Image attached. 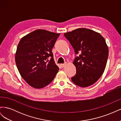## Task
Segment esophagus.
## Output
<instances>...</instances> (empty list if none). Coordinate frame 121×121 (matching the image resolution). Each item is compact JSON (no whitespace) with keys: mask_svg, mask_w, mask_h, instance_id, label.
<instances>
[{"mask_svg":"<svg viewBox=\"0 0 121 121\" xmlns=\"http://www.w3.org/2000/svg\"><path fill=\"white\" fill-rule=\"evenodd\" d=\"M65 64H66V63H65V64H60V67H61V68H64V67H65Z\"/></svg>","mask_w":121,"mask_h":121,"instance_id":"esophagus-1","label":"esophagus"}]
</instances>
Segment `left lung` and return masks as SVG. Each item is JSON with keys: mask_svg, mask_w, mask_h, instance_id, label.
<instances>
[{"mask_svg": "<svg viewBox=\"0 0 121 121\" xmlns=\"http://www.w3.org/2000/svg\"><path fill=\"white\" fill-rule=\"evenodd\" d=\"M64 36L77 55L73 61L76 74L72 81L81 87L93 85L103 74L107 65L108 49L105 39L98 33L86 28L76 29Z\"/></svg>", "mask_w": 121, "mask_h": 121, "instance_id": "left-lung-1", "label": "left lung"}]
</instances>
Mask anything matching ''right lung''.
Wrapping results in <instances>:
<instances>
[{
  "mask_svg": "<svg viewBox=\"0 0 121 121\" xmlns=\"http://www.w3.org/2000/svg\"><path fill=\"white\" fill-rule=\"evenodd\" d=\"M60 34L38 29L21 39L15 56L17 68L29 85L42 88L52 81L59 70L52 49Z\"/></svg>",
  "mask_w": 121,
  "mask_h": 121,
  "instance_id": "right-lung-1",
  "label": "right lung"
}]
</instances>
